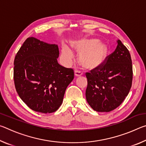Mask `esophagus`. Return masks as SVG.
I'll list each match as a JSON object with an SVG mask.
<instances>
[{"label": "esophagus", "mask_w": 146, "mask_h": 146, "mask_svg": "<svg viewBox=\"0 0 146 146\" xmlns=\"http://www.w3.org/2000/svg\"><path fill=\"white\" fill-rule=\"evenodd\" d=\"M82 75V72L80 70H76L75 71V75L76 76H80Z\"/></svg>", "instance_id": "obj_1"}]
</instances>
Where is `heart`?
Returning <instances> with one entry per match:
<instances>
[{"label":"heart","instance_id":"1","mask_svg":"<svg viewBox=\"0 0 146 146\" xmlns=\"http://www.w3.org/2000/svg\"><path fill=\"white\" fill-rule=\"evenodd\" d=\"M72 48L79 53V62L82 67L89 70L98 68L107 56L108 49L106 44L96 38H82L73 42ZM62 55L67 62L72 60L73 54L67 46H63Z\"/></svg>","mask_w":146,"mask_h":146}]
</instances>
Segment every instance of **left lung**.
<instances>
[{"instance_id":"8db88e82","label":"left lung","mask_w":146,"mask_h":146,"mask_svg":"<svg viewBox=\"0 0 146 146\" xmlns=\"http://www.w3.org/2000/svg\"><path fill=\"white\" fill-rule=\"evenodd\" d=\"M104 63L86 73V97L93 110L110 112L122 103L131 88L132 60L129 50L118 40L117 48Z\"/></svg>"}]
</instances>
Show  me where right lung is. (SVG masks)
<instances>
[{"label":"right lung","instance_id":"add662e5","mask_svg":"<svg viewBox=\"0 0 146 146\" xmlns=\"http://www.w3.org/2000/svg\"><path fill=\"white\" fill-rule=\"evenodd\" d=\"M58 47L34 37L24 41L15 57L13 79L17 93L36 112L56 111L62 103L74 71L58 63Z\"/></svg>","mask_w":146,"mask_h":146}]
</instances>
